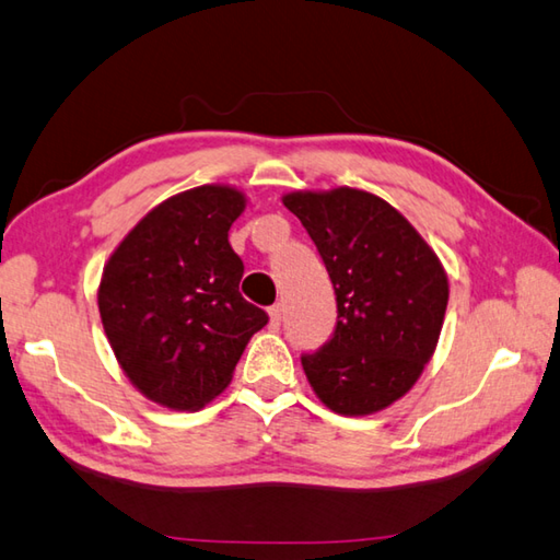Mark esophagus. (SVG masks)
<instances>
[{"mask_svg":"<svg viewBox=\"0 0 560 560\" xmlns=\"http://www.w3.org/2000/svg\"><path fill=\"white\" fill-rule=\"evenodd\" d=\"M281 317H283V305L281 303L271 305V308H269V323H271L273 330H277V327L281 325Z\"/></svg>","mask_w":560,"mask_h":560,"instance_id":"1","label":"esophagus"}]
</instances>
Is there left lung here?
Listing matches in <instances>:
<instances>
[{
  "label": "left lung",
  "mask_w": 560,
  "mask_h": 560,
  "mask_svg": "<svg viewBox=\"0 0 560 560\" xmlns=\"http://www.w3.org/2000/svg\"><path fill=\"white\" fill-rule=\"evenodd\" d=\"M330 273L337 327L301 364L327 408L364 418L400 400L432 359L448 303L434 249L381 196L337 186L283 194Z\"/></svg>",
  "instance_id": "left-lung-1"
}]
</instances>
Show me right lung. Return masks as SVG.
Listing matches in <instances>:
<instances>
[{
    "instance_id": "1",
    "label": "right lung",
    "mask_w": 560,
    "mask_h": 560,
    "mask_svg": "<svg viewBox=\"0 0 560 560\" xmlns=\"http://www.w3.org/2000/svg\"><path fill=\"white\" fill-rule=\"evenodd\" d=\"M245 194L203 184L158 203L120 240L98 281V315L128 381L170 410H199L233 381L267 313L240 295L228 230Z\"/></svg>"
}]
</instances>
